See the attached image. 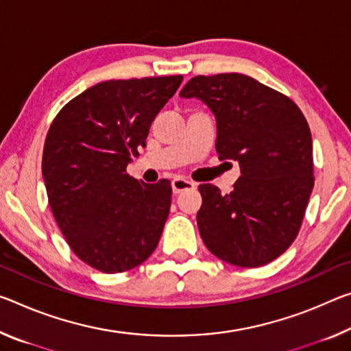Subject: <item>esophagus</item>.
Instances as JSON below:
<instances>
[{
  "label": "esophagus",
  "mask_w": 351,
  "mask_h": 351,
  "mask_svg": "<svg viewBox=\"0 0 351 351\" xmlns=\"http://www.w3.org/2000/svg\"><path fill=\"white\" fill-rule=\"evenodd\" d=\"M171 189H173V193H180L182 191H187V189H195V182L182 180V178H175V180L171 181Z\"/></svg>",
  "instance_id": "obj_1"
}]
</instances>
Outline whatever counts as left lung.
I'll list each match as a JSON object with an SVG mask.
<instances>
[{"mask_svg": "<svg viewBox=\"0 0 351 351\" xmlns=\"http://www.w3.org/2000/svg\"><path fill=\"white\" fill-rule=\"evenodd\" d=\"M181 98H197L215 115L220 160H237L234 191L198 187L197 223L204 245L237 267H261L291 247L314 187L313 137L302 110L252 76L192 77Z\"/></svg>", "mask_w": 351, "mask_h": 351, "instance_id": "8db88e82", "label": "left lung"}]
</instances>
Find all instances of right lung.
<instances>
[{
    "instance_id": "add662e5",
    "label": "right lung",
    "mask_w": 351,
    "mask_h": 351,
    "mask_svg": "<svg viewBox=\"0 0 351 351\" xmlns=\"http://www.w3.org/2000/svg\"><path fill=\"white\" fill-rule=\"evenodd\" d=\"M181 81L98 82L66 103L49 126L42 175L53 215L77 258L104 274L134 269L159 243L170 181L147 184L126 167Z\"/></svg>"
}]
</instances>
